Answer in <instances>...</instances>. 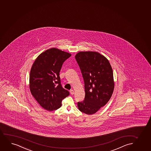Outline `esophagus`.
I'll return each instance as SVG.
<instances>
[{
  "mask_svg": "<svg viewBox=\"0 0 151 151\" xmlns=\"http://www.w3.org/2000/svg\"><path fill=\"white\" fill-rule=\"evenodd\" d=\"M70 91V93H71V95H73L74 93V91H73V89H71Z\"/></svg>",
  "mask_w": 151,
  "mask_h": 151,
  "instance_id": "esophagus-1",
  "label": "esophagus"
}]
</instances>
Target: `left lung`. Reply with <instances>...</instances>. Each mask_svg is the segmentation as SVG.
I'll return each instance as SVG.
<instances>
[{
  "label": "left lung",
  "mask_w": 151,
  "mask_h": 151,
  "mask_svg": "<svg viewBox=\"0 0 151 151\" xmlns=\"http://www.w3.org/2000/svg\"><path fill=\"white\" fill-rule=\"evenodd\" d=\"M84 82L85 98L77 103L79 110L95 114L109 100L114 89L111 66L105 56L97 52H79L75 55Z\"/></svg>",
  "instance_id": "obj_1"
}]
</instances>
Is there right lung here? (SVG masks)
Instances as JSON below:
<instances>
[{"mask_svg": "<svg viewBox=\"0 0 151 151\" xmlns=\"http://www.w3.org/2000/svg\"><path fill=\"white\" fill-rule=\"evenodd\" d=\"M71 56L68 52L52 48L42 53L32 65L30 90L39 104L46 110L60 108L62 100L70 95L62 87L60 72L64 62Z\"/></svg>", "mask_w": 151, "mask_h": 151, "instance_id": "right-lung-1", "label": "right lung"}]
</instances>
